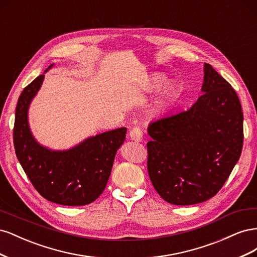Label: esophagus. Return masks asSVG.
I'll return each mask as SVG.
<instances>
[{
	"instance_id": "esophagus-1",
	"label": "esophagus",
	"mask_w": 257,
	"mask_h": 257,
	"mask_svg": "<svg viewBox=\"0 0 257 257\" xmlns=\"http://www.w3.org/2000/svg\"><path fill=\"white\" fill-rule=\"evenodd\" d=\"M130 138L134 142H142L143 141V131L139 127H133L130 132Z\"/></svg>"
}]
</instances>
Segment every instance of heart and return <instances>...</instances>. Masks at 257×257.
I'll return each instance as SVG.
<instances>
[{
	"instance_id": "b5f03b06",
	"label": "heart",
	"mask_w": 257,
	"mask_h": 257,
	"mask_svg": "<svg viewBox=\"0 0 257 257\" xmlns=\"http://www.w3.org/2000/svg\"><path fill=\"white\" fill-rule=\"evenodd\" d=\"M167 80H168V78L165 75H161V74L155 75L152 77V78H150L149 81H148V83L146 85V89L148 91H157V90L161 89L163 85L167 82ZM177 94H178L177 88L173 83L166 84L162 90L160 99L153 106L152 111L154 113H159V112L164 110L170 103L174 102L175 98L177 97Z\"/></svg>"
}]
</instances>
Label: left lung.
<instances>
[{
  "mask_svg": "<svg viewBox=\"0 0 257 257\" xmlns=\"http://www.w3.org/2000/svg\"><path fill=\"white\" fill-rule=\"evenodd\" d=\"M196 103L186 111L150 123L148 173L167 203L188 206L221 190L243 144V113L237 93L214 68L204 64Z\"/></svg>",
  "mask_w": 257,
  "mask_h": 257,
  "instance_id": "8db88e82",
  "label": "left lung"
}]
</instances>
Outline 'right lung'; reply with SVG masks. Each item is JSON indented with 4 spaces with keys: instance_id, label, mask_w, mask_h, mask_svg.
Returning a JSON list of instances; mask_svg holds the SVG:
<instances>
[{
    "instance_id": "obj_1",
    "label": "right lung",
    "mask_w": 257,
    "mask_h": 257,
    "mask_svg": "<svg viewBox=\"0 0 257 257\" xmlns=\"http://www.w3.org/2000/svg\"><path fill=\"white\" fill-rule=\"evenodd\" d=\"M23 89L14 125L17 159L41 195L64 206H83L94 201L106 188L115 153L125 141L126 127L88 137L67 150H51L38 143L29 125V108L40 91L45 73Z\"/></svg>"
}]
</instances>
